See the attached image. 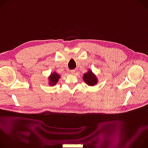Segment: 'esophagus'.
<instances>
[{"label": "esophagus", "mask_w": 148, "mask_h": 148, "mask_svg": "<svg viewBox=\"0 0 148 148\" xmlns=\"http://www.w3.org/2000/svg\"><path fill=\"white\" fill-rule=\"evenodd\" d=\"M70 72V73H71V74H74L75 73V70H71Z\"/></svg>", "instance_id": "1"}]
</instances>
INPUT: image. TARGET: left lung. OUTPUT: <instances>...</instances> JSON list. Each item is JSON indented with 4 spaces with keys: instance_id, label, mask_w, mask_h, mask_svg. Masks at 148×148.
I'll list each match as a JSON object with an SVG mask.
<instances>
[{
    "instance_id": "1",
    "label": "left lung",
    "mask_w": 148,
    "mask_h": 148,
    "mask_svg": "<svg viewBox=\"0 0 148 148\" xmlns=\"http://www.w3.org/2000/svg\"><path fill=\"white\" fill-rule=\"evenodd\" d=\"M83 79L84 82L88 86H95L97 83V78L93 74L92 72L89 70L87 73H85L83 75Z\"/></svg>"
}]
</instances>
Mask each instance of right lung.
Wrapping results in <instances>:
<instances>
[{
  "mask_svg": "<svg viewBox=\"0 0 148 148\" xmlns=\"http://www.w3.org/2000/svg\"><path fill=\"white\" fill-rule=\"evenodd\" d=\"M60 77H61V75L56 72H53V73L51 74V75H49V77L48 78L49 82V85L51 86H55L58 83V79Z\"/></svg>",
  "mask_w": 148,
  "mask_h": 148,
  "instance_id": "obj_1",
  "label": "right lung"
}]
</instances>
